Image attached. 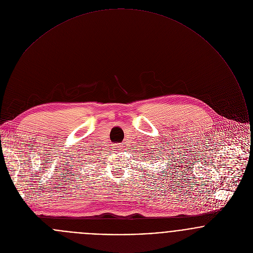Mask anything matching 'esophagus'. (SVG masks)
Segmentation results:
<instances>
[{
  "label": "esophagus",
  "mask_w": 253,
  "mask_h": 253,
  "mask_svg": "<svg viewBox=\"0 0 253 253\" xmlns=\"http://www.w3.org/2000/svg\"><path fill=\"white\" fill-rule=\"evenodd\" d=\"M120 147H121V146H120ZM121 149H123V148H121ZM121 149H120V150H121Z\"/></svg>",
  "instance_id": "esophagus-1"
}]
</instances>
